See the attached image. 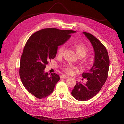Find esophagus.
<instances>
[{
  "label": "esophagus",
  "mask_w": 124,
  "mask_h": 124,
  "mask_svg": "<svg viewBox=\"0 0 124 124\" xmlns=\"http://www.w3.org/2000/svg\"><path fill=\"white\" fill-rule=\"evenodd\" d=\"M69 77L66 76V75H62L61 76V78H68Z\"/></svg>",
  "instance_id": "obj_1"
}]
</instances>
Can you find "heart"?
I'll list each match as a JSON object with an SVG mask.
<instances>
[{"label":"heart","instance_id":"1","mask_svg":"<svg viewBox=\"0 0 124 124\" xmlns=\"http://www.w3.org/2000/svg\"><path fill=\"white\" fill-rule=\"evenodd\" d=\"M72 46L76 50L77 55L80 57H84L87 55L88 50L86 45L82 42H77V41H73L72 43ZM65 49V46H60L58 50V54L59 56L62 55L63 52ZM82 66L83 67H87L89 65V61L87 59H84L82 62ZM76 69V67L71 64H65L62 67V69L63 71L68 74H71L73 73L74 70Z\"/></svg>","mask_w":124,"mask_h":124}]
</instances>
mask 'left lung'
<instances>
[{"label":"left lung","instance_id":"8db88e82","mask_svg":"<svg viewBox=\"0 0 124 124\" xmlns=\"http://www.w3.org/2000/svg\"><path fill=\"white\" fill-rule=\"evenodd\" d=\"M83 32L92 43L95 55L92 68L82 75L87 82L82 84L78 82L71 92L75 99L81 101L91 99L99 93L107 79L110 66L109 57L104 45L91 33Z\"/></svg>","mask_w":124,"mask_h":124}]
</instances>
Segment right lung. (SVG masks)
I'll use <instances>...</instances> for the list:
<instances>
[{
	"label": "right lung",
	"instance_id": "obj_1",
	"mask_svg": "<svg viewBox=\"0 0 124 124\" xmlns=\"http://www.w3.org/2000/svg\"><path fill=\"white\" fill-rule=\"evenodd\" d=\"M72 30L44 28L35 32L26 42L22 53L19 74L25 88L39 99L49 96L60 78L58 74L44 70L48 61L54 59L58 46L68 40Z\"/></svg>",
	"mask_w": 124,
	"mask_h": 124
}]
</instances>
